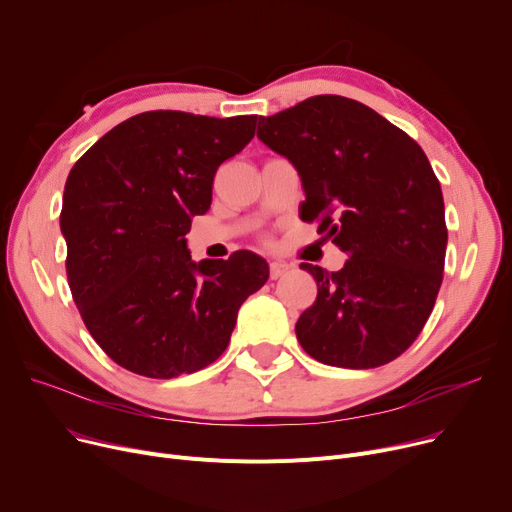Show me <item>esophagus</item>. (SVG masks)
<instances>
[{
  "instance_id": "obj_1",
  "label": "esophagus",
  "mask_w": 512,
  "mask_h": 512,
  "mask_svg": "<svg viewBox=\"0 0 512 512\" xmlns=\"http://www.w3.org/2000/svg\"><path fill=\"white\" fill-rule=\"evenodd\" d=\"M288 270H290L288 263H284V261H272V263H270V278H272V280H278V278H282Z\"/></svg>"
}]
</instances>
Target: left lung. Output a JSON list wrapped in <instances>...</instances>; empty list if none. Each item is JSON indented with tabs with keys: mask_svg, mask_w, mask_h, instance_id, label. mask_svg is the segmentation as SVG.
Segmentation results:
<instances>
[{
	"mask_svg": "<svg viewBox=\"0 0 512 512\" xmlns=\"http://www.w3.org/2000/svg\"><path fill=\"white\" fill-rule=\"evenodd\" d=\"M257 137L297 168L307 222L348 253L340 272L301 263L317 299L297 338L319 363L371 369L423 330L442 284L448 230L440 182L423 149L371 107L317 95L261 116Z\"/></svg>",
	"mask_w": 512,
	"mask_h": 512,
	"instance_id": "left-lung-1",
	"label": "left lung"
}]
</instances>
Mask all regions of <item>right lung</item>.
Here are the masks:
<instances>
[{
  "mask_svg": "<svg viewBox=\"0 0 512 512\" xmlns=\"http://www.w3.org/2000/svg\"><path fill=\"white\" fill-rule=\"evenodd\" d=\"M257 116L145 112L112 128L68 174L60 228L74 303L120 367L155 380L193 373L230 342L270 265L251 251L193 261L186 232L211 205L220 164Z\"/></svg>",
  "mask_w": 512,
  "mask_h": 512,
  "instance_id": "right-lung-1",
  "label": "right lung"
}]
</instances>
